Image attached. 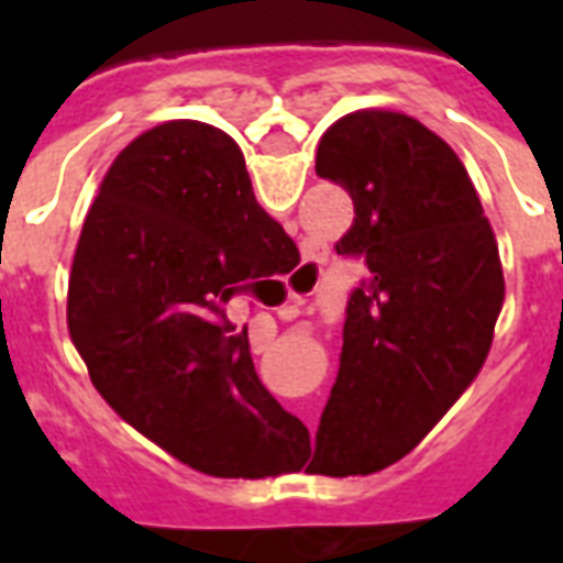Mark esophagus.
I'll use <instances>...</instances> for the list:
<instances>
[{
  "mask_svg": "<svg viewBox=\"0 0 563 563\" xmlns=\"http://www.w3.org/2000/svg\"><path fill=\"white\" fill-rule=\"evenodd\" d=\"M319 262H322V253H319V246L305 244V274H310V271H313V265H319Z\"/></svg>",
  "mask_w": 563,
  "mask_h": 563,
  "instance_id": "34e87169",
  "label": "esophagus"
}]
</instances>
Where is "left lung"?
<instances>
[{
    "mask_svg": "<svg viewBox=\"0 0 563 563\" xmlns=\"http://www.w3.org/2000/svg\"><path fill=\"white\" fill-rule=\"evenodd\" d=\"M317 174L355 205L338 253L367 277L307 471L377 473L404 459L479 374L504 301L497 241L446 141L395 111H355L322 135Z\"/></svg>",
    "mask_w": 563,
    "mask_h": 563,
    "instance_id": "8db88e82",
    "label": "left lung"
}]
</instances>
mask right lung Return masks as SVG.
I'll list each match as a JSON object with an SVG mask.
<instances>
[{
    "instance_id": "right-lung-1",
    "label": "right lung",
    "mask_w": 563,
    "mask_h": 563,
    "mask_svg": "<svg viewBox=\"0 0 563 563\" xmlns=\"http://www.w3.org/2000/svg\"><path fill=\"white\" fill-rule=\"evenodd\" d=\"M298 265L222 129L172 120L132 141L84 220L68 331L132 428L210 476L298 467L307 428L262 386L225 305Z\"/></svg>"
}]
</instances>
